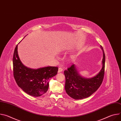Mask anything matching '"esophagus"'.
Listing matches in <instances>:
<instances>
[{"mask_svg": "<svg viewBox=\"0 0 121 121\" xmlns=\"http://www.w3.org/2000/svg\"><path fill=\"white\" fill-rule=\"evenodd\" d=\"M63 71V68L61 67H59L58 68V73H61V72Z\"/></svg>", "mask_w": 121, "mask_h": 121, "instance_id": "esophagus-1", "label": "esophagus"}]
</instances>
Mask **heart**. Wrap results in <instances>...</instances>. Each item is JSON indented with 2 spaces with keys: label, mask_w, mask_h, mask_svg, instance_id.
Segmentation results:
<instances>
[{
  "label": "heart",
  "mask_w": 121,
  "mask_h": 121,
  "mask_svg": "<svg viewBox=\"0 0 121 121\" xmlns=\"http://www.w3.org/2000/svg\"><path fill=\"white\" fill-rule=\"evenodd\" d=\"M72 60H73V59H74V57H72Z\"/></svg>",
  "instance_id": "obj_1"
}]
</instances>
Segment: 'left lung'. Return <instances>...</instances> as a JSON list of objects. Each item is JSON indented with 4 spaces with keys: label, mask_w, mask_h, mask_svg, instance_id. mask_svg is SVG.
<instances>
[{
    "label": "left lung",
    "mask_w": 121,
    "mask_h": 121,
    "mask_svg": "<svg viewBox=\"0 0 121 121\" xmlns=\"http://www.w3.org/2000/svg\"><path fill=\"white\" fill-rule=\"evenodd\" d=\"M103 52L102 66L98 74L91 78L82 77L78 73L75 65H72L67 70L64 71L65 77V90L67 94L72 98L80 99L90 97L94 93L101 85L104 74L105 56Z\"/></svg>",
    "instance_id": "left-lung-1"
}]
</instances>
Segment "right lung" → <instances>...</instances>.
<instances>
[{"label":"right lung","mask_w":121,"mask_h":121,"mask_svg":"<svg viewBox=\"0 0 121 121\" xmlns=\"http://www.w3.org/2000/svg\"><path fill=\"white\" fill-rule=\"evenodd\" d=\"M13 75L19 87L28 94L39 97L48 91V79L57 74L58 68L46 66L32 69L25 66L21 62L18 53V44L15 47L13 57Z\"/></svg>","instance_id":"right-lung-1"}]
</instances>
